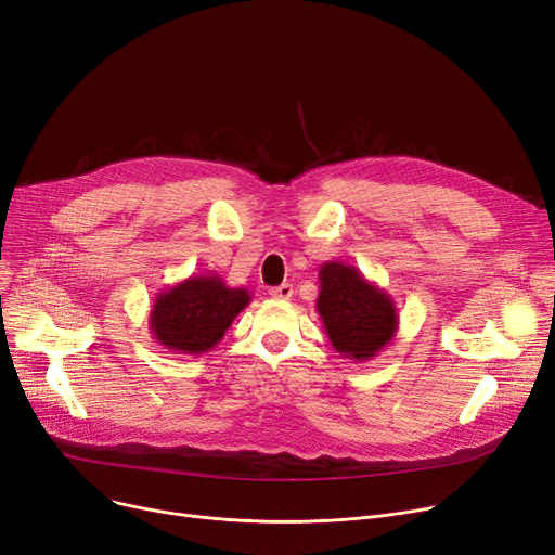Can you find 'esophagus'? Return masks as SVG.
<instances>
[{
  "mask_svg": "<svg viewBox=\"0 0 555 555\" xmlns=\"http://www.w3.org/2000/svg\"><path fill=\"white\" fill-rule=\"evenodd\" d=\"M270 295H272L274 299H279V301H287L289 297H293V285H289V283H281V285H276V287H270Z\"/></svg>",
  "mask_w": 555,
  "mask_h": 555,
  "instance_id": "obj_1",
  "label": "esophagus"
}]
</instances>
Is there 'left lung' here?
I'll return each mask as SVG.
<instances>
[{"label":"left lung","mask_w":555,"mask_h":555,"mask_svg":"<svg viewBox=\"0 0 555 555\" xmlns=\"http://www.w3.org/2000/svg\"><path fill=\"white\" fill-rule=\"evenodd\" d=\"M317 312L331 346L353 362L373 360L398 333L389 293L341 260H326L319 268Z\"/></svg>","instance_id":"obj_1"}]
</instances>
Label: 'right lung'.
Listing matches in <instances>:
<instances>
[{
    "instance_id": "1",
    "label": "right lung",
    "mask_w": 555,
    "mask_h": 555,
    "mask_svg": "<svg viewBox=\"0 0 555 555\" xmlns=\"http://www.w3.org/2000/svg\"><path fill=\"white\" fill-rule=\"evenodd\" d=\"M249 301V289L227 285L220 274H193L155 297L149 326L170 353L202 356L224 337Z\"/></svg>"
}]
</instances>
